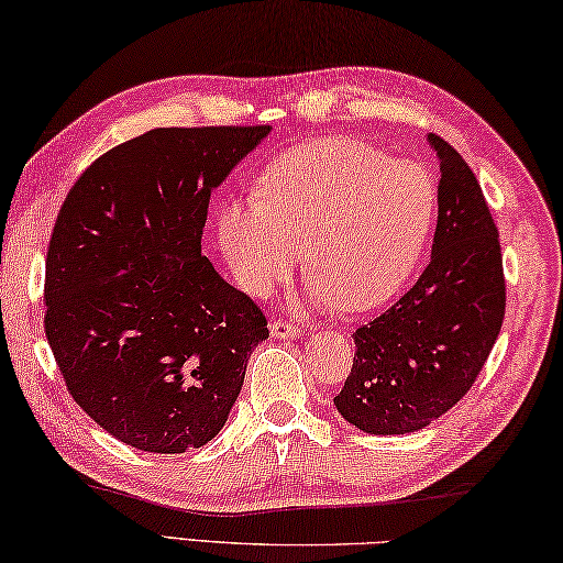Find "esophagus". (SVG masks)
<instances>
[{
  "label": "esophagus",
  "instance_id": "esophagus-1",
  "mask_svg": "<svg viewBox=\"0 0 563 563\" xmlns=\"http://www.w3.org/2000/svg\"><path fill=\"white\" fill-rule=\"evenodd\" d=\"M271 334L278 336V340H295V336H300V330L292 322L273 320L271 322Z\"/></svg>",
  "mask_w": 563,
  "mask_h": 563
}]
</instances>
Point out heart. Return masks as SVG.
Returning <instances> with one entry per match:
<instances>
[{
  "mask_svg": "<svg viewBox=\"0 0 563 563\" xmlns=\"http://www.w3.org/2000/svg\"><path fill=\"white\" fill-rule=\"evenodd\" d=\"M258 199H223L217 241L239 285L268 295L302 251L314 302L364 312L404 288L435 213V184L416 162L352 137L295 147L263 172Z\"/></svg>",
  "mask_w": 563,
  "mask_h": 563,
  "instance_id": "heart-1",
  "label": "heart"
}]
</instances>
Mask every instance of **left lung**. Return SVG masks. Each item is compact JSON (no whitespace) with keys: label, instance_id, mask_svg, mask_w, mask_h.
<instances>
[{"label":"left lung","instance_id":"8db88e82","mask_svg":"<svg viewBox=\"0 0 563 563\" xmlns=\"http://www.w3.org/2000/svg\"><path fill=\"white\" fill-rule=\"evenodd\" d=\"M431 263L401 300L354 332L336 411L374 435L421 431L475 384L505 320L499 233L483 189L443 137Z\"/></svg>","mask_w":563,"mask_h":563}]
</instances>
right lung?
<instances>
[{
	"instance_id": "add662e5",
	"label": "right lung",
	"mask_w": 563,
	"mask_h": 563,
	"mask_svg": "<svg viewBox=\"0 0 563 563\" xmlns=\"http://www.w3.org/2000/svg\"><path fill=\"white\" fill-rule=\"evenodd\" d=\"M157 128L98 157L68 191L46 255V340L68 394L145 453L217 435L268 320L201 255L211 191L268 137Z\"/></svg>"
}]
</instances>
